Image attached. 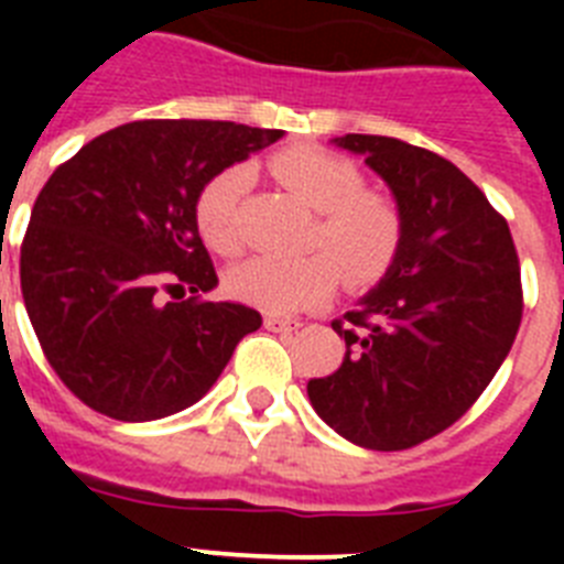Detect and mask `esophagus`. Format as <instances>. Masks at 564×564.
I'll use <instances>...</instances> for the list:
<instances>
[{
  "mask_svg": "<svg viewBox=\"0 0 564 564\" xmlns=\"http://www.w3.org/2000/svg\"><path fill=\"white\" fill-rule=\"evenodd\" d=\"M265 327L271 333H293L299 330V322L296 318H282V316H265Z\"/></svg>",
  "mask_w": 564,
  "mask_h": 564,
  "instance_id": "34e87169",
  "label": "esophagus"
}]
</instances>
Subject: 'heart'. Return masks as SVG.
Wrapping results in <instances>:
<instances>
[{
    "instance_id": "heart-1",
    "label": "heart",
    "mask_w": 564,
    "mask_h": 564,
    "mask_svg": "<svg viewBox=\"0 0 564 564\" xmlns=\"http://www.w3.org/2000/svg\"><path fill=\"white\" fill-rule=\"evenodd\" d=\"M271 172L318 212L313 251L299 259L253 257L228 273V291L271 316L322 305L341 282V263L352 279L381 276L401 248L403 220L395 203L364 188L361 169L344 154L316 143H299L271 158ZM251 186L246 166L223 169L197 194V228L217 253L239 251V203ZM339 258L336 260L335 257Z\"/></svg>"
}]
</instances>
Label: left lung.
<instances>
[{
    "instance_id": "obj_1",
    "label": "left lung",
    "mask_w": 564,
    "mask_h": 564,
    "mask_svg": "<svg viewBox=\"0 0 564 564\" xmlns=\"http://www.w3.org/2000/svg\"><path fill=\"white\" fill-rule=\"evenodd\" d=\"M333 143L390 186L403 220L383 279L333 322L347 352L311 378L318 417L356 446L410 449L449 430L506 361L522 318L520 259L502 214L441 154L383 134Z\"/></svg>"
}]
</instances>
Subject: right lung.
<instances>
[{
  "label": "right lung",
  "mask_w": 564,
  "mask_h": 564,
  "mask_svg": "<svg viewBox=\"0 0 564 564\" xmlns=\"http://www.w3.org/2000/svg\"><path fill=\"white\" fill-rule=\"evenodd\" d=\"M279 138L231 121H132L50 174L22 242V296L50 367L89 410L127 423L186 410L259 330L253 307L200 296L217 273L194 206L214 174ZM186 286V303L162 302Z\"/></svg>",
  "instance_id": "1"
}]
</instances>
